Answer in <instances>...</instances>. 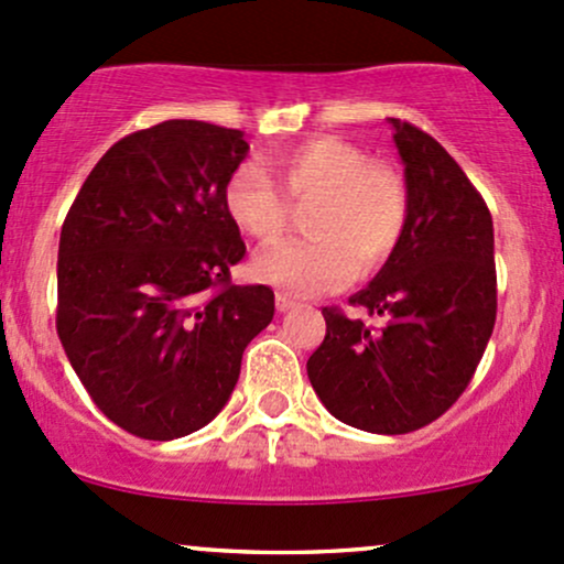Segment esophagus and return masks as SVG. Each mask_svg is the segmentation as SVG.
<instances>
[{"label": "esophagus", "instance_id": "obj_1", "mask_svg": "<svg viewBox=\"0 0 564 564\" xmlns=\"http://www.w3.org/2000/svg\"><path fill=\"white\" fill-rule=\"evenodd\" d=\"M295 306V301L290 299V295L284 293H276V312H290V308Z\"/></svg>", "mask_w": 564, "mask_h": 564}]
</instances>
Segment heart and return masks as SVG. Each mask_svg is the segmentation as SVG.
Masks as SVG:
<instances>
[{"label":"heart","mask_w":564,"mask_h":564,"mask_svg":"<svg viewBox=\"0 0 564 564\" xmlns=\"http://www.w3.org/2000/svg\"><path fill=\"white\" fill-rule=\"evenodd\" d=\"M239 164L224 186L231 224L258 242H274L290 224V205H308V239L263 250L256 276L295 299L330 293L357 276L376 274L400 245L410 218V192L400 170L370 162L344 138L316 135L271 160Z\"/></svg>","instance_id":"obj_1"}]
</instances>
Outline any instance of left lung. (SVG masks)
<instances>
[{
	"label": "left lung",
	"instance_id": "obj_1",
	"mask_svg": "<svg viewBox=\"0 0 564 564\" xmlns=\"http://www.w3.org/2000/svg\"><path fill=\"white\" fill-rule=\"evenodd\" d=\"M404 162L410 218L400 245L351 306L381 330L325 306L327 333L306 370L338 421L408 434L464 394L496 325L492 218L482 194L429 132L389 119Z\"/></svg>",
	"mask_w": 564,
	"mask_h": 564
}]
</instances>
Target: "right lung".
Instances as JSON below:
<instances>
[{"label": "right lung", "instance_id": "right-lung-1", "mask_svg": "<svg viewBox=\"0 0 564 564\" xmlns=\"http://www.w3.org/2000/svg\"><path fill=\"white\" fill-rule=\"evenodd\" d=\"M248 151L197 119L130 132L63 220L58 338L100 413L141 440L207 426L274 316L271 288L231 282L245 242L224 186Z\"/></svg>", "mask_w": 564, "mask_h": 564}]
</instances>
